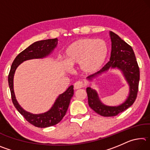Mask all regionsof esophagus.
Wrapping results in <instances>:
<instances>
[{"instance_id": "esophagus-1", "label": "esophagus", "mask_w": 150, "mask_h": 150, "mask_svg": "<svg viewBox=\"0 0 150 150\" xmlns=\"http://www.w3.org/2000/svg\"><path fill=\"white\" fill-rule=\"evenodd\" d=\"M83 87H84V84H83V83L81 81H77V82L75 83V84H74L75 89H79V88H83Z\"/></svg>"}]
</instances>
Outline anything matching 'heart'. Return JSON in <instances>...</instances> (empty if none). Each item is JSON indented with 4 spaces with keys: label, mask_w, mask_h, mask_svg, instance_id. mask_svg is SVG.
Masks as SVG:
<instances>
[{
    "label": "heart",
    "mask_w": 150,
    "mask_h": 150,
    "mask_svg": "<svg viewBox=\"0 0 150 150\" xmlns=\"http://www.w3.org/2000/svg\"><path fill=\"white\" fill-rule=\"evenodd\" d=\"M108 48L103 40L79 39L65 50L64 58L69 67L80 64L84 73H91L99 69L108 56Z\"/></svg>",
    "instance_id": "b5f03b06"
}]
</instances>
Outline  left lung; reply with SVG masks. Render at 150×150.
<instances>
[{
  "label": "left lung",
  "mask_w": 150,
  "mask_h": 150,
  "mask_svg": "<svg viewBox=\"0 0 150 150\" xmlns=\"http://www.w3.org/2000/svg\"><path fill=\"white\" fill-rule=\"evenodd\" d=\"M110 36L112 42L110 61L99 71L88 76L87 79L91 81L108 69L117 68L122 72L128 83L130 92L125 102L120 105L111 106L101 103L95 89L87 88L88 105L95 112L106 117L116 116L133 105L137 97L139 81V69L132 48L115 33L110 32Z\"/></svg>",
  "instance_id": "left-lung-1"
}]
</instances>
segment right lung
Instances as JSON below:
<instances>
[{"label": "right lung", "instance_id": "obj_1", "mask_svg": "<svg viewBox=\"0 0 150 150\" xmlns=\"http://www.w3.org/2000/svg\"><path fill=\"white\" fill-rule=\"evenodd\" d=\"M57 38L48 39L35 42L30 45L15 58L8 75V85L11 93L12 100L15 108L29 123L38 128H46L54 126L62 120L65 115L71 99L74 94L73 86L71 85L64 93L59 95L49 110L42 114L34 115L24 110L17 102L13 87L14 75L16 68L24 61L44 58L50 55L57 46Z\"/></svg>", "mask_w": 150, "mask_h": 150}]
</instances>
